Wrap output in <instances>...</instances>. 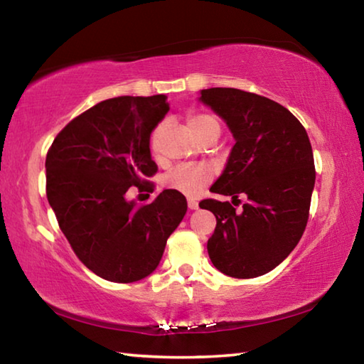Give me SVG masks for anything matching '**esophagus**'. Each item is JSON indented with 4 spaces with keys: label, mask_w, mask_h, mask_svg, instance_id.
<instances>
[{
    "label": "esophagus",
    "mask_w": 364,
    "mask_h": 364,
    "mask_svg": "<svg viewBox=\"0 0 364 364\" xmlns=\"http://www.w3.org/2000/svg\"><path fill=\"white\" fill-rule=\"evenodd\" d=\"M188 207L191 208V210H197V208H199V202L189 199V200H188Z\"/></svg>",
    "instance_id": "obj_1"
}]
</instances>
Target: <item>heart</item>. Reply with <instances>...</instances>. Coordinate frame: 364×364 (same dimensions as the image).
Instances as JSON below:
<instances>
[{
    "mask_svg": "<svg viewBox=\"0 0 364 364\" xmlns=\"http://www.w3.org/2000/svg\"><path fill=\"white\" fill-rule=\"evenodd\" d=\"M188 127L199 141L207 136L218 138L221 130L218 120L208 114H191L188 117ZM160 133H162V125H157L151 133L149 146L152 152L157 151ZM210 178L212 173L205 165H181V167L170 171L167 178H165V184L170 189H175L184 196L196 197L207 186Z\"/></svg>",
    "mask_w": 364,
    "mask_h": 364,
    "instance_id": "heart-1",
    "label": "heart"
}]
</instances>
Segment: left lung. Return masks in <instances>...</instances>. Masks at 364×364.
I'll return each mask as SVG.
<instances>
[{
	"label": "left lung",
	"mask_w": 364,
	"mask_h": 364,
	"mask_svg": "<svg viewBox=\"0 0 364 364\" xmlns=\"http://www.w3.org/2000/svg\"><path fill=\"white\" fill-rule=\"evenodd\" d=\"M199 101L226 122L236 141L210 191L247 197L241 212L215 199L199 204L217 218L208 257L226 276L257 278L278 267L305 231L316 176L310 139L304 125L268 97L208 88Z\"/></svg>",
	"instance_id": "1"
}]
</instances>
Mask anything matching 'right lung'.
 <instances>
[{
	"label": "right lung",
	"mask_w": 364,
	"mask_h": 364,
	"mask_svg": "<svg viewBox=\"0 0 364 364\" xmlns=\"http://www.w3.org/2000/svg\"><path fill=\"white\" fill-rule=\"evenodd\" d=\"M168 110L165 95L101 101L67 123L48 151L49 205L77 257L102 279L149 276L186 215V197L175 189L147 205L127 199L157 171L149 138Z\"/></svg>",
	"instance_id": "add662e5"
}]
</instances>
